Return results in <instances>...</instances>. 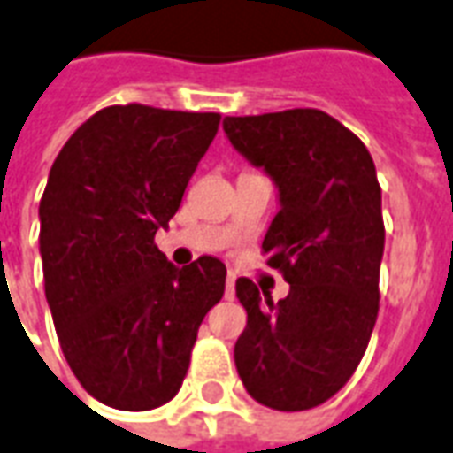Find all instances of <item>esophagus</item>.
Wrapping results in <instances>:
<instances>
[{
	"label": "esophagus",
	"mask_w": 453,
	"mask_h": 453,
	"mask_svg": "<svg viewBox=\"0 0 453 453\" xmlns=\"http://www.w3.org/2000/svg\"><path fill=\"white\" fill-rule=\"evenodd\" d=\"M235 297V273H227L226 278V300Z\"/></svg>",
	"instance_id": "1"
}]
</instances>
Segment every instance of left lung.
Segmentation results:
<instances>
[{
    "mask_svg": "<svg viewBox=\"0 0 453 453\" xmlns=\"http://www.w3.org/2000/svg\"><path fill=\"white\" fill-rule=\"evenodd\" d=\"M227 139L278 187L261 242L290 293L273 303L250 278L235 293L247 326L235 343L244 388L276 411H307L353 377L380 311L381 189L370 150L321 110L226 117Z\"/></svg>",
    "mask_w": 453,
    "mask_h": 453,
    "instance_id": "8db88e82",
    "label": "left lung"
}]
</instances>
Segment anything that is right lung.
<instances>
[{
  "label": "right lung",
  "instance_id": "obj_1",
  "mask_svg": "<svg viewBox=\"0 0 453 453\" xmlns=\"http://www.w3.org/2000/svg\"><path fill=\"white\" fill-rule=\"evenodd\" d=\"M218 112L132 103L72 134L40 199V257L57 338L81 387L119 411H150L182 387L226 264L177 269L156 247L218 132Z\"/></svg>",
  "mask_w": 453,
  "mask_h": 453
}]
</instances>
